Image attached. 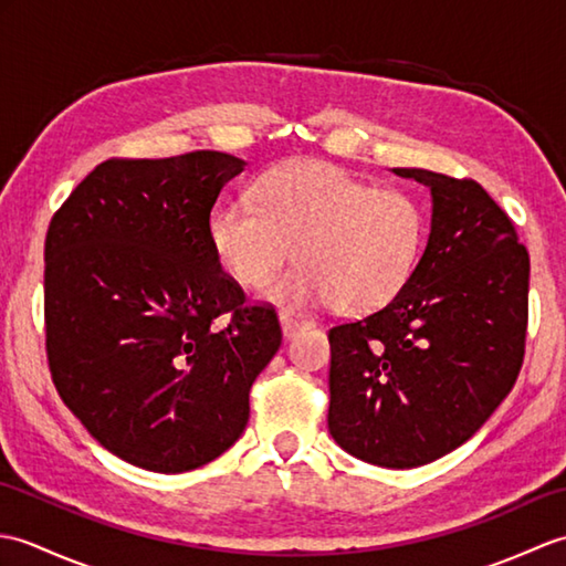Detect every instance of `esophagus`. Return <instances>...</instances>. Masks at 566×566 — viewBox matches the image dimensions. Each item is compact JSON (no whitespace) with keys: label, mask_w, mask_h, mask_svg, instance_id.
<instances>
[{"label":"esophagus","mask_w":566,"mask_h":566,"mask_svg":"<svg viewBox=\"0 0 566 566\" xmlns=\"http://www.w3.org/2000/svg\"><path fill=\"white\" fill-rule=\"evenodd\" d=\"M280 326H282V335H284V340H292L298 331L311 328V326H314V323L306 321V318L292 316V314H286V311H282V314H280Z\"/></svg>","instance_id":"obj_1"}]
</instances>
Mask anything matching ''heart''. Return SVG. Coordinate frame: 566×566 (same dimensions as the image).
Listing matches in <instances>:
<instances>
[{"label": "heart", "mask_w": 566, "mask_h": 566, "mask_svg": "<svg viewBox=\"0 0 566 566\" xmlns=\"http://www.w3.org/2000/svg\"><path fill=\"white\" fill-rule=\"evenodd\" d=\"M255 202L213 213L209 240L221 270L245 290L268 284L286 262H302L264 298L280 306L333 304L347 316L391 304L423 258L428 219L399 189H375L338 165L296 160L264 175Z\"/></svg>", "instance_id": "obj_1"}]
</instances>
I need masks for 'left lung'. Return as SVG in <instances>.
<instances>
[{
    "instance_id": "1",
    "label": "left lung",
    "mask_w": 566,
    "mask_h": 566,
    "mask_svg": "<svg viewBox=\"0 0 566 566\" xmlns=\"http://www.w3.org/2000/svg\"><path fill=\"white\" fill-rule=\"evenodd\" d=\"M391 172L430 189L428 245L391 304L331 328L328 430L357 460L411 469L460 448L513 389L531 258L474 179Z\"/></svg>"
}]
</instances>
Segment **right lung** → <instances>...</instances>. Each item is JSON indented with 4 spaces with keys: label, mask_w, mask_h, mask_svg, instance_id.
I'll use <instances>...</instances> for the list:
<instances>
[{
    "label": "right lung",
    "mask_w": 566,
    "mask_h": 566,
    "mask_svg": "<svg viewBox=\"0 0 566 566\" xmlns=\"http://www.w3.org/2000/svg\"><path fill=\"white\" fill-rule=\"evenodd\" d=\"M243 170L216 150L106 160L48 226L55 389L102 448L150 472H189L231 448L282 345L274 308L245 306L209 240L213 203Z\"/></svg>",
    "instance_id": "right-lung-1"
}]
</instances>
